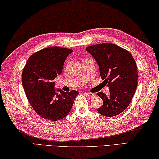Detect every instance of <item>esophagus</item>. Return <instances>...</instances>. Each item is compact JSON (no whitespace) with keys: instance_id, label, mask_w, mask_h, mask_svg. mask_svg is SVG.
Instances as JSON below:
<instances>
[{"instance_id":"34e87169","label":"esophagus","mask_w":159,"mask_h":159,"mask_svg":"<svg viewBox=\"0 0 159 159\" xmlns=\"http://www.w3.org/2000/svg\"><path fill=\"white\" fill-rule=\"evenodd\" d=\"M84 94H86V95H87V96H89V97H90V98H93V97H94L96 96V94L95 93H84Z\"/></svg>"}]
</instances>
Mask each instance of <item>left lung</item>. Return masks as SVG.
Masks as SVG:
<instances>
[{"label":"left lung","instance_id":"obj_1","mask_svg":"<svg viewBox=\"0 0 159 159\" xmlns=\"http://www.w3.org/2000/svg\"><path fill=\"white\" fill-rule=\"evenodd\" d=\"M86 50L98 64L100 75L110 87V95L97 93L103 104L98 112L105 116H115L129 106L138 86V69L131 54L112 43L87 47Z\"/></svg>","mask_w":159,"mask_h":159}]
</instances>
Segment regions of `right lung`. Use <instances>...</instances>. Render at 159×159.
<instances>
[{"instance_id":"1","label":"right lung","mask_w":159,"mask_h":159,"mask_svg":"<svg viewBox=\"0 0 159 159\" xmlns=\"http://www.w3.org/2000/svg\"><path fill=\"white\" fill-rule=\"evenodd\" d=\"M70 49L47 47L29 57L22 72L21 82L26 98L35 112L50 121L63 119L68 115L77 91L64 92L54 89V80L62 72L63 64Z\"/></svg>"}]
</instances>
